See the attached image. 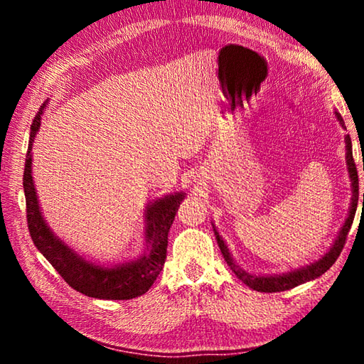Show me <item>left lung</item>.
<instances>
[{"label": "left lung", "instance_id": "8db88e82", "mask_svg": "<svg viewBox=\"0 0 364 364\" xmlns=\"http://www.w3.org/2000/svg\"><path fill=\"white\" fill-rule=\"evenodd\" d=\"M336 117L338 123L342 127H345V122L341 117V114L336 112ZM345 149H347V168H348V176L350 181H352V202H350V210H348V217L345 218V223L342 225L341 231H338L337 237L334 244L331 245V249L326 252V254L319 258L318 262L306 264V267H301L299 269H292L289 273H282V274H250L247 271H244L236 262L232 260V257L230 254V249L226 247V244L223 241V237L220 236V232L217 231V228L213 226V232L215 237H217L218 247L221 250V254L225 257V262L228 263V267L232 269V273L241 279L245 286H249L250 289L258 292H281V291H289L295 286L304 284V282L313 281L319 278V276L324 274L332 264L336 263V260L341 255V252L345 245V241H347V234L352 228L353 218H355V212H356V205H358V171H356V165L353 160V152H352V139L347 134L345 136ZM364 170V168H363ZM363 205H364V193H363Z\"/></svg>", "mask_w": 364, "mask_h": 364}]
</instances>
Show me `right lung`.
<instances>
[{"instance_id": "add662e5", "label": "right lung", "mask_w": 364, "mask_h": 364, "mask_svg": "<svg viewBox=\"0 0 364 364\" xmlns=\"http://www.w3.org/2000/svg\"><path fill=\"white\" fill-rule=\"evenodd\" d=\"M48 102V101H46ZM46 102L40 107L30 127L28 151L23 168V193L27 204V223L32 241L43 257L53 264L64 281L77 292L102 300H130L149 291L167 258L168 231L178 207L186 193H175L151 202L144 210L146 252L138 260L120 264H96L78 255L51 231L40 210L32 176V146L40 130Z\"/></svg>"}]
</instances>
